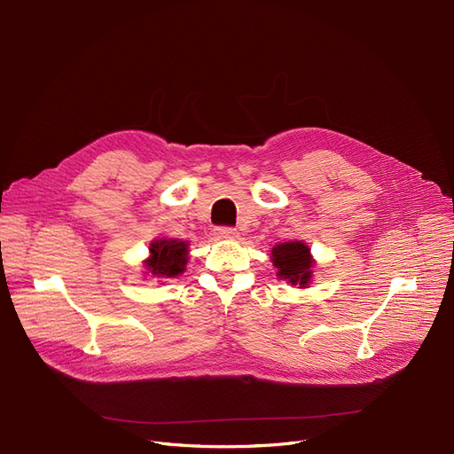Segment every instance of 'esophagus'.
Returning a JSON list of instances; mask_svg holds the SVG:
<instances>
[{
    "mask_svg": "<svg viewBox=\"0 0 454 454\" xmlns=\"http://www.w3.org/2000/svg\"><path fill=\"white\" fill-rule=\"evenodd\" d=\"M215 235H217L219 239H237V237H239V231L233 228H217L215 230Z\"/></svg>",
    "mask_w": 454,
    "mask_h": 454,
    "instance_id": "esophagus-1",
    "label": "esophagus"
}]
</instances>
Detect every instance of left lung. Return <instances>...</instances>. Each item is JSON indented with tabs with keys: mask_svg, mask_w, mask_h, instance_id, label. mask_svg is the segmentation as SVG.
<instances>
[{
	"mask_svg": "<svg viewBox=\"0 0 454 454\" xmlns=\"http://www.w3.org/2000/svg\"><path fill=\"white\" fill-rule=\"evenodd\" d=\"M270 261L276 267V276L298 289H307L313 279L315 259L303 241H285L270 250Z\"/></svg>",
	"mask_w": 454,
	"mask_h": 454,
	"instance_id": "left-lung-1",
	"label": "left lung"
}]
</instances>
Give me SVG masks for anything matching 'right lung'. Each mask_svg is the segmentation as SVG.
<instances>
[{"label": "right lung", "mask_w": 454, "mask_h": 454, "mask_svg": "<svg viewBox=\"0 0 454 454\" xmlns=\"http://www.w3.org/2000/svg\"><path fill=\"white\" fill-rule=\"evenodd\" d=\"M189 255V243L182 239H167L160 237L149 245V257L143 261L145 274L158 278V279H169L184 274Z\"/></svg>", "instance_id": "right-lung-1"}]
</instances>
